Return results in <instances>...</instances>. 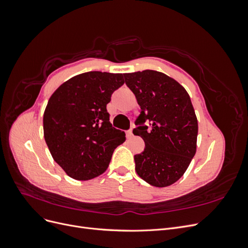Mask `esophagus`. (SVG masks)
Here are the masks:
<instances>
[{
	"instance_id": "1",
	"label": "esophagus",
	"mask_w": 248,
	"mask_h": 248,
	"mask_svg": "<svg viewBox=\"0 0 248 248\" xmlns=\"http://www.w3.org/2000/svg\"><path fill=\"white\" fill-rule=\"evenodd\" d=\"M126 134H127V138L128 139H131L132 138V129H129V130H127V132H126Z\"/></svg>"
}]
</instances>
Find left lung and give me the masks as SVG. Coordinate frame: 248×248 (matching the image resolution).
Instances as JSON below:
<instances>
[{"instance_id": "8db88e82", "label": "left lung", "mask_w": 248, "mask_h": 248, "mask_svg": "<svg viewBox=\"0 0 248 248\" xmlns=\"http://www.w3.org/2000/svg\"><path fill=\"white\" fill-rule=\"evenodd\" d=\"M125 82L136 95L140 115L134 136L145 141V149L134 155L138 175L155 187L177 182L197 151L198 119L190 97L177 80L159 71L124 73ZM147 119L153 124L142 126Z\"/></svg>"}]
</instances>
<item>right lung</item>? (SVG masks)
<instances>
[{"label":"right lung","mask_w":248,"mask_h":248,"mask_svg":"<svg viewBox=\"0 0 248 248\" xmlns=\"http://www.w3.org/2000/svg\"><path fill=\"white\" fill-rule=\"evenodd\" d=\"M123 84L122 73L90 71L66 80L50 96L43 115L44 140L69 177L87 181L100 176L125 141L107 110L111 94Z\"/></svg>","instance_id":"add662e5"}]
</instances>
